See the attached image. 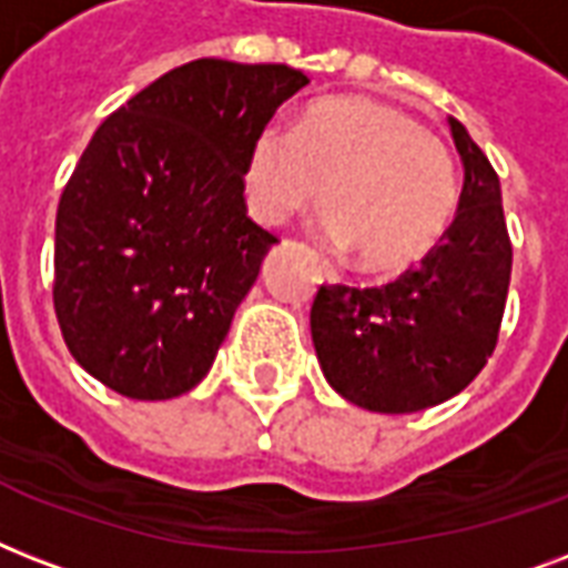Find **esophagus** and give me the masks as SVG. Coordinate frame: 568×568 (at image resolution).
<instances>
[{
  "instance_id": "obj_1",
  "label": "esophagus",
  "mask_w": 568,
  "mask_h": 568,
  "mask_svg": "<svg viewBox=\"0 0 568 568\" xmlns=\"http://www.w3.org/2000/svg\"><path fill=\"white\" fill-rule=\"evenodd\" d=\"M320 266H323V275H325V278H328V281H337V272L332 270V263L325 261V257H320Z\"/></svg>"
}]
</instances>
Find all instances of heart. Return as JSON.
I'll return each mask as SVG.
<instances>
[{
    "instance_id": "heart-1",
    "label": "heart",
    "mask_w": 568,
    "mask_h": 568,
    "mask_svg": "<svg viewBox=\"0 0 568 568\" xmlns=\"http://www.w3.org/2000/svg\"><path fill=\"white\" fill-rule=\"evenodd\" d=\"M243 180L252 213L266 224L287 222L325 195L328 240L355 248L358 266L376 275L429 257L459 201L450 151L415 118L371 97L323 100L296 130L263 126Z\"/></svg>"
}]
</instances>
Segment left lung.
<instances>
[{
    "mask_svg": "<svg viewBox=\"0 0 568 568\" xmlns=\"http://www.w3.org/2000/svg\"><path fill=\"white\" fill-rule=\"evenodd\" d=\"M450 133L465 183L435 252L385 287L323 284L311 307L325 379L371 412L406 415L456 397L498 344L513 272L500 183L456 118Z\"/></svg>",
    "mask_w": 568,
    "mask_h": 568,
    "instance_id": "left-lung-1",
    "label": "left lung"
}]
</instances>
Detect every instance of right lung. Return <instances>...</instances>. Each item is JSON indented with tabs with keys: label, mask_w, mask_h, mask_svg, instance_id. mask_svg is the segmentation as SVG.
<instances>
[{
	"label": "right lung",
	"mask_w": 568,
	"mask_h": 568,
	"mask_svg": "<svg viewBox=\"0 0 568 568\" xmlns=\"http://www.w3.org/2000/svg\"><path fill=\"white\" fill-rule=\"evenodd\" d=\"M307 77L197 59L97 126L55 213L52 305L70 355L130 399L213 364L278 236L245 213V156Z\"/></svg>",
	"instance_id": "obj_1"
}]
</instances>
